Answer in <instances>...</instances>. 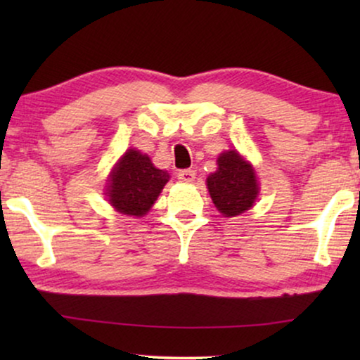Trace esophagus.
Segmentation results:
<instances>
[{
    "instance_id": "1",
    "label": "esophagus",
    "mask_w": 360,
    "mask_h": 360,
    "mask_svg": "<svg viewBox=\"0 0 360 360\" xmlns=\"http://www.w3.org/2000/svg\"><path fill=\"white\" fill-rule=\"evenodd\" d=\"M195 170L191 169H186V170H180L179 174H176V179L180 181H184V184H191V181L195 180Z\"/></svg>"
}]
</instances>
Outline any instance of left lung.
Here are the masks:
<instances>
[{"label":"left lung","mask_w":360,"mask_h":360,"mask_svg":"<svg viewBox=\"0 0 360 360\" xmlns=\"http://www.w3.org/2000/svg\"><path fill=\"white\" fill-rule=\"evenodd\" d=\"M211 200L224 218L250 210L257 200L259 184L254 167L238 150L218 157V170L206 179Z\"/></svg>","instance_id":"8db88e82"}]
</instances>
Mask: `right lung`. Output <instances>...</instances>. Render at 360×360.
Segmentation results:
<instances>
[{
    "label": "right lung",
    "mask_w": 360,
    "mask_h": 360,
    "mask_svg": "<svg viewBox=\"0 0 360 360\" xmlns=\"http://www.w3.org/2000/svg\"><path fill=\"white\" fill-rule=\"evenodd\" d=\"M170 175L152 164L150 157L136 149L126 150L111 170L106 196L116 211L127 216L149 213Z\"/></svg>",
    "instance_id": "1"
}]
</instances>
